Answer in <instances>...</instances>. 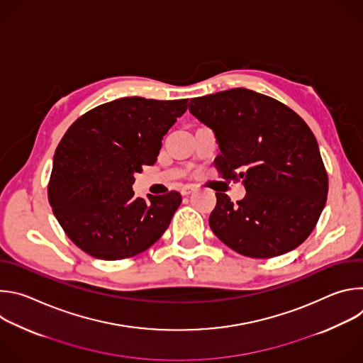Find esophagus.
Segmentation results:
<instances>
[{"mask_svg": "<svg viewBox=\"0 0 363 363\" xmlns=\"http://www.w3.org/2000/svg\"><path fill=\"white\" fill-rule=\"evenodd\" d=\"M194 191H195V188H194V186H191V185H185L184 188H181V194H182L184 196H186V195L192 194Z\"/></svg>", "mask_w": 363, "mask_h": 363, "instance_id": "esophagus-1", "label": "esophagus"}]
</instances>
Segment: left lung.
I'll list each match as a JSON object with an SVG mask.
<instances>
[{
    "instance_id": "left-lung-1",
    "label": "left lung",
    "mask_w": 363,
    "mask_h": 363,
    "mask_svg": "<svg viewBox=\"0 0 363 363\" xmlns=\"http://www.w3.org/2000/svg\"><path fill=\"white\" fill-rule=\"evenodd\" d=\"M189 112L216 133L223 178L242 181L237 203L217 192L214 234L234 251L270 258L313 231L328 198V174L306 122L279 100L237 87L191 99Z\"/></svg>"
}]
</instances>
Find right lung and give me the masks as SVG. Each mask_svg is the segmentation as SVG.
Masks as SVG:
<instances>
[{
	"instance_id": "add662e5",
	"label": "right lung",
	"mask_w": 363,
	"mask_h": 363,
	"mask_svg": "<svg viewBox=\"0 0 363 363\" xmlns=\"http://www.w3.org/2000/svg\"><path fill=\"white\" fill-rule=\"evenodd\" d=\"M188 99L123 97L80 116L60 140L48 201L67 237L100 260L147 250L169 227L177 191L136 198L142 165L157 162L162 139L186 111Z\"/></svg>"
}]
</instances>
